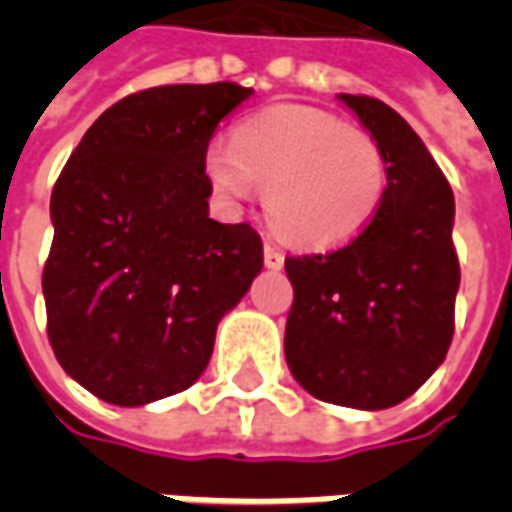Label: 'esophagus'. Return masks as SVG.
<instances>
[{
    "instance_id": "obj_1",
    "label": "esophagus",
    "mask_w": 512,
    "mask_h": 512,
    "mask_svg": "<svg viewBox=\"0 0 512 512\" xmlns=\"http://www.w3.org/2000/svg\"><path fill=\"white\" fill-rule=\"evenodd\" d=\"M263 260H266L268 268H282L285 263V255H282V249L274 244H266L263 246Z\"/></svg>"
}]
</instances>
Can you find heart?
<instances>
[{"label": "heart", "instance_id": "1", "mask_svg": "<svg viewBox=\"0 0 512 512\" xmlns=\"http://www.w3.org/2000/svg\"><path fill=\"white\" fill-rule=\"evenodd\" d=\"M205 175L233 205L266 189V216L285 241L332 246L354 238L384 200L386 158L373 136L301 104L268 106L213 142Z\"/></svg>", "mask_w": 512, "mask_h": 512}]
</instances>
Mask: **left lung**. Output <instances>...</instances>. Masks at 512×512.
I'll return each instance as SVG.
<instances>
[{
  "mask_svg": "<svg viewBox=\"0 0 512 512\" xmlns=\"http://www.w3.org/2000/svg\"><path fill=\"white\" fill-rule=\"evenodd\" d=\"M340 101L384 150L386 191L345 246L285 257L293 285L285 359L312 397L378 411L414 395L452 343L461 285L455 200L392 106L370 95L343 93Z\"/></svg>",
  "mask_w": 512,
  "mask_h": 512,
  "instance_id": "obj_1",
  "label": "left lung"
}]
</instances>
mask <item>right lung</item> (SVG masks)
Instances as JSON below:
<instances>
[{
    "label": "right lung",
    "mask_w": 512,
    "mask_h": 512,
    "mask_svg": "<svg viewBox=\"0 0 512 512\" xmlns=\"http://www.w3.org/2000/svg\"><path fill=\"white\" fill-rule=\"evenodd\" d=\"M252 87L164 84L87 128L51 191L46 332L62 370L115 406L189 389L263 268L252 224L208 219L211 136Z\"/></svg>",
    "instance_id": "obj_1"
}]
</instances>
